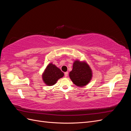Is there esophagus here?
<instances>
[{"label":"esophagus","instance_id":"esophagus-1","mask_svg":"<svg viewBox=\"0 0 131 131\" xmlns=\"http://www.w3.org/2000/svg\"><path fill=\"white\" fill-rule=\"evenodd\" d=\"M68 75V72H66L64 73V77H67V76Z\"/></svg>","mask_w":131,"mask_h":131}]
</instances>
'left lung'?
Instances as JSON below:
<instances>
[{
	"mask_svg": "<svg viewBox=\"0 0 131 131\" xmlns=\"http://www.w3.org/2000/svg\"><path fill=\"white\" fill-rule=\"evenodd\" d=\"M92 71L89 66L84 62L75 61L69 77L75 85L79 87L86 85L91 80Z\"/></svg>",
	"mask_w": 131,
	"mask_h": 131,
	"instance_id": "8db88e82",
	"label": "left lung"
}]
</instances>
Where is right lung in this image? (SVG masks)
Here are the masks:
<instances>
[{
  "label": "right lung",
  "mask_w": 131,
  "mask_h": 131,
  "mask_svg": "<svg viewBox=\"0 0 131 131\" xmlns=\"http://www.w3.org/2000/svg\"><path fill=\"white\" fill-rule=\"evenodd\" d=\"M63 76L64 73L60 69L52 63H50L42 74V79L47 85L52 86L56 84L58 79Z\"/></svg>",
  "instance_id": "1"
}]
</instances>
